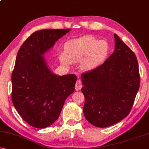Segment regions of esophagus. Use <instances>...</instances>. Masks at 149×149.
<instances>
[{
    "instance_id": "34e87169",
    "label": "esophagus",
    "mask_w": 149,
    "mask_h": 149,
    "mask_svg": "<svg viewBox=\"0 0 149 149\" xmlns=\"http://www.w3.org/2000/svg\"><path fill=\"white\" fill-rule=\"evenodd\" d=\"M82 87H83V85H82L81 82H80V80H78V81L76 82V85H75V89H76V90H80V89L82 88Z\"/></svg>"
}]
</instances>
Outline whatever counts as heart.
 I'll return each instance as SVG.
<instances>
[{
  "mask_svg": "<svg viewBox=\"0 0 149 149\" xmlns=\"http://www.w3.org/2000/svg\"><path fill=\"white\" fill-rule=\"evenodd\" d=\"M108 52L109 45L107 42L91 36H85L65 42L64 52L59 53V59L66 66L71 62L81 60V68L88 71L95 69L102 64Z\"/></svg>",
  "mask_w": 149,
  "mask_h": 149,
  "instance_id": "1",
  "label": "heart"
}]
</instances>
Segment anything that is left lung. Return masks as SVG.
<instances>
[{
    "instance_id": "obj_1",
    "label": "left lung",
    "mask_w": 149,
    "mask_h": 149,
    "mask_svg": "<svg viewBox=\"0 0 149 149\" xmlns=\"http://www.w3.org/2000/svg\"><path fill=\"white\" fill-rule=\"evenodd\" d=\"M115 50L102 64L82 73L85 96L83 113L99 127L112 125L128 116L140 85L134 52L118 36Z\"/></svg>"
}]
</instances>
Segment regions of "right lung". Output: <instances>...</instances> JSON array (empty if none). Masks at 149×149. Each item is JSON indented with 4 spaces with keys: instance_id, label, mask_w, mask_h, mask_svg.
<instances>
[{
    "instance_id": "add662e5",
    "label": "right lung",
    "mask_w": 149,
    "mask_h": 149,
    "mask_svg": "<svg viewBox=\"0 0 149 149\" xmlns=\"http://www.w3.org/2000/svg\"><path fill=\"white\" fill-rule=\"evenodd\" d=\"M70 31H36L18 51L12 73V101L22 119L32 127L45 128L54 123L66 99L75 90L76 75L53 74L42 57Z\"/></svg>"
}]
</instances>
